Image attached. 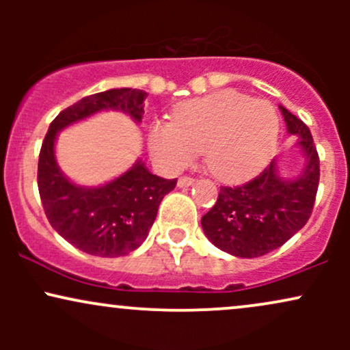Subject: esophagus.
<instances>
[{"label": "esophagus", "instance_id": "esophagus-1", "mask_svg": "<svg viewBox=\"0 0 350 350\" xmlns=\"http://www.w3.org/2000/svg\"><path fill=\"white\" fill-rule=\"evenodd\" d=\"M194 183H196V180L192 178H187V176H184V178L178 179V186L179 187H189V186H192Z\"/></svg>", "mask_w": 350, "mask_h": 350}]
</instances>
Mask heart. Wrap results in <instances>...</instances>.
Instances as JSON below:
<instances>
[{"mask_svg":"<svg viewBox=\"0 0 350 350\" xmlns=\"http://www.w3.org/2000/svg\"><path fill=\"white\" fill-rule=\"evenodd\" d=\"M278 131L271 103L224 90L183 103L172 122L152 123L148 144L166 172L184 170L204 150V161L215 178L239 183L268 163Z\"/></svg>","mask_w":350,"mask_h":350,"instance_id":"heart-1","label":"heart"}]
</instances>
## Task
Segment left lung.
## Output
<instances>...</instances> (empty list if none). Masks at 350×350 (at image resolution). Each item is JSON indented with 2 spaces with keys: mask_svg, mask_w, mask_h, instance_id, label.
Listing matches in <instances>:
<instances>
[{
  "mask_svg": "<svg viewBox=\"0 0 350 350\" xmlns=\"http://www.w3.org/2000/svg\"><path fill=\"white\" fill-rule=\"evenodd\" d=\"M288 133L298 136L304 166L288 179L276 159L250 183L220 187L215 206L202 217L204 234L217 248L240 258L267 255L306 226L319 184V156L309 128L280 105Z\"/></svg>",
  "mask_w": 350,
  "mask_h": 350,
  "instance_id": "obj_1",
  "label": "left lung"
}]
</instances>
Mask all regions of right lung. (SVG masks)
<instances>
[{
  "mask_svg": "<svg viewBox=\"0 0 350 350\" xmlns=\"http://www.w3.org/2000/svg\"><path fill=\"white\" fill-rule=\"evenodd\" d=\"M146 95L136 88H110L83 97L55 116L42 142L38 186L44 212L62 239L88 255L113 258L136 250L146 240L159 204L178 179L154 176L138 159L103 186H79L60 171L55 139L64 128L103 110L122 111L139 123Z\"/></svg>",
  "mask_w": 350,
  "mask_h": 350,
  "instance_id": "right-lung-1",
  "label": "right lung"
}]
</instances>
